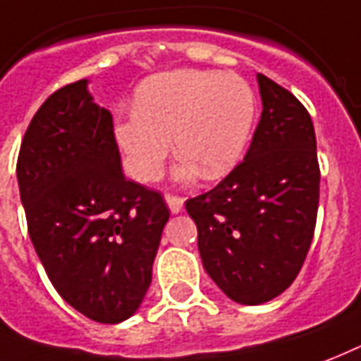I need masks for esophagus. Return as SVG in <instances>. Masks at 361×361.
<instances>
[{
  "instance_id": "34e87169",
  "label": "esophagus",
  "mask_w": 361,
  "mask_h": 361,
  "mask_svg": "<svg viewBox=\"0 0 361 361\" xmlns=\"http://www.w3.org/2000/svg\"><path fill=\"white\" fill-rule=\"evenodd\" d=\"M165 202H167V206H169L171 213H180V212H183V206H184L183 198L167 194V196H165Z\"/></svg>"
}]
</instances>
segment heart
<instances>
[{
	"mask_svg": "<svg viewBox=\"0 0 361 361\" xmlns=\"http://www.w3.org/2000/svg\"><path fill=\"white\" fill-rule=\"evenodd\" d=\"M256 94L235 75L217 71H171L138 86L134 111L115 121V140L128 175L140 183L159 177L175 152L183 159L175 178L190 183L228 175L248 148L256 123Z\"/></svg>",
	"mask_w": 361,
	"mask_h": 361,
	"instance_id": "1",
	"label": "heart"
}]
</instances>
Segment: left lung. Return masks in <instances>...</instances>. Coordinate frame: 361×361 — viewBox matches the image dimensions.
<instances>
[{
  "mask_svg": "<svg viewBox=\"0 0 361 361\" xmlns=\"http://www.w3.org/2000/svg\"><path fill=\"white\" fill-rule=\"evenodd\" d=\"M262 119L248 154L213 190L186 202L213 283L244 306L277 298L314 238L319 165L314 123L290 92L257 75Z\"/></svg>",
  "mask_w": 361,
  "mask_h": 361,
  "instance_id": "1",
  "label": "left lung"
}]
</instances>
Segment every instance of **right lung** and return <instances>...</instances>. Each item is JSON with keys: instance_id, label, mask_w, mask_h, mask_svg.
I'll list each match as a JSON object with an SVG mask.
<instances>
[{"instance_id": "right-lung-1", "label": "right lung", "mask_w": 361, "mask_h": 361, "mask_svg": "<svg viewBox=\"0 0 361 361\" xmlns=\"http://www.w3.org/2000/svg\"><path fill=\"white\" fill-rule=\"evenodd\" d=\"M17 178L28 235L61 298L97 323L136 314L169 209L159 192L126 180L111 113L86 78L36 111Z\"/></svg>"}]
</instances>
